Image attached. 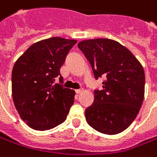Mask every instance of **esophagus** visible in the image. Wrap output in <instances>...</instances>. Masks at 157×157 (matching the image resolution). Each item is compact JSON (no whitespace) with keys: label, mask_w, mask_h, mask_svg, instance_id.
Masks as SVG:
<instances>
[{"label":"esophagus","mask_w":157,"mask_h":157,"mask_svg":"<svg viewBox=\"0 0 157 157\" xmlns=\"http://www.w3.org/2000/svg\"><path fill=\"white\" fill-rule=\"evenodd\" d=\"M82 92H83V89H76V90H75V93H76L77 95H79V94H81Z\"/></svg>","instance_id":"obj_1"}]
</instances>
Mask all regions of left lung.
Segmentation results:
<instances>
[{
    "mask_svg": "<svg viewBox=\"0 0 157 157\" xmlns=\"http://www.w3.org/2000/svg\"><path fill=\"white\" fill-rule=\"evenodd\" d=\"M90 63L95 80L106 76L102 89L86 109L89 126L106 135L125 130L136 119L143 104L144 70L127 48L110 39H92L78 43Z\"/></svg>",
    "mask_w": 157,
    "mask_h": 157,
    "instance_id": "8db88e82",
    "label": "left lung"
}]
</instances>
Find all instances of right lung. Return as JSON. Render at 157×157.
Instances as JSON below:
<instances>
[{
    "mask_svg": "<svg viewBox=\"0 0 157 157\" xmlns=\"http://www.w3.org/2000/svg\"><path fill=\"white\" fill-rule=\"evenodd\" d=\"M76 42L61 37L42 40L31 45L14 63L13 100L21 118L31 128L48 130L66 120L75 93L54 82Z\"/></svg>",
    "mask_w": 157,
    "mask_h": 157,
    "instance_id": "obj_1",
    "label": "right lung"
}]
</instances>
